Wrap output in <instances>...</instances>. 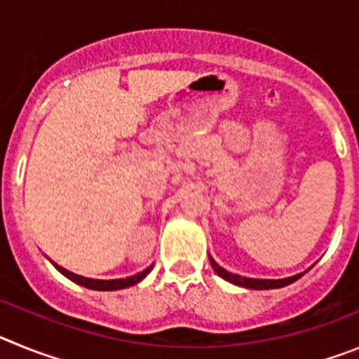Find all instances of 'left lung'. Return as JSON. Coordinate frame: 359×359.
Wrapping results in <instances>:
<instances>
[{
  "mask_svg": "<svg viewBox=\"0 0 359 359\" xmlns=\"http://www.w3.org/2000/svg\"><path fill=\"white\" fill-rule=\"evenodd\" d=\"M210 264L219 277L231 282V284H236V286L248 287V290H277V287H284L287 286V284H293L294 280H298V278L306 273V271H304V273H297L293 275V277H286V278H250V277H241V275L237 273H230V271H226L224 268H221V266L212 259V257H210Z\"/></svg>",
  "mask_w": 359,
  "mask_h": 359,
  "instance_id": "1",
  "label": "left lung"
}]
</instances>
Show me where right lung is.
I'll use <instances>...</instances> for the list:
<instances>
[{"mask_svg":"<svg viewBox=\"0 0 359 359\" xmlns=\"http://www.w3.org/2000/svg\"><path fill=\"white\" fill-rule=\"evenodd\" d=\"M50 262H52V264L55 266L57 271H61L66 278H69V280L75 282V284H79V286H84V287H88V290H95V291H116V290H126V287H131V286H135V284H138V282L144 280V278L151 273V269H152V264H151L149 268H145L144 271H140V273H136V275H131V277L111 278V280H98V278L82 277V275L72 273V271L65 269L62 266L57 264V262H53L52 259H50Z\"/></svg>","mask_w":359,"mask_h":359,"instance_id":"1","label":"right lung"}]
</instances>
